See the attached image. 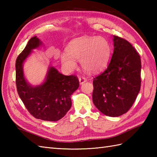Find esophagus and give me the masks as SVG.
Wrapping results in <instances>:
<instances>
[{
    "mask_svg": "<svg viewBox=\"0 0 157 157\" xmlns=\"http://www.w3.org/2000/svg\"><path fill=\"white\" fill-rule=\"evenodd\" d=\"M79 84H83L84 83H85L86 82V79L84 78V77H79Z\"/></svg>",
    "mask_w": 157,
    "mask_h": 157,
    "instance_id": "1",
    "label": "esophagus"
}]
</instances>
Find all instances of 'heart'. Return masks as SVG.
Returning a JSON list of instances; mask_svg holds the SVG:
<instances>
[{
    "instance_id": "obj_1",
    "label": "heart",
    "mask_w": 157,
    "mask_h": 157,
    "mask_svg": "<svg viewBox=\"0 0 157 157\" xmlns=\"http://www.w3.org/2000/svg\"><path fill=\"white\" fill-rule=\"evenodd\" d=\"M67 52L61 56L62 64L66 69L69 71L75 69V60H78L86 72L96 73L108 65L112 48L107 40L101 36L82 37L70 42Z\"/></svg>"
}]
</instances>
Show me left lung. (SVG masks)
<instances>
[{
	"label": "left lung",
	"instance_id": "8db88e82",
	"mask_svg": "<svg viewBox=\"0 0 157 157\" xmlns=\"http://www.w3.org/2000/svg\"><path fill=\"white\" fill-rule=\"evenodd\" d=\"M114 51L107 68L93 80L92 101L100 111L119 117L134 104L141 86V59L126 40L113 36Z\"/></svg>",
	"mask_w": 157,
	"mask_h": 157
}]
</instances>
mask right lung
I'll return each instance as SVG.
<instances>
[{
	"instance_id": "add662e5",
	"label": "right lung",
	"mask_w": 157,
	"mask_h": 157,
	"mask_svg": "<svg viewBox=\"0 0 157 157\" xmlns=\"http://www.w3.org/2000/svg\"><path fill=\"white\" fill-rule=\"evenodd\" d=\"M41 44L36 36L32 37L17 58V90L33 117L43 121H56L71 108V96L79 87V79L75 75H64L54 67H49L44 82L37 86L29 84L24 78L23 63L32 50Z\"/></svg>"
}]
</instances>
